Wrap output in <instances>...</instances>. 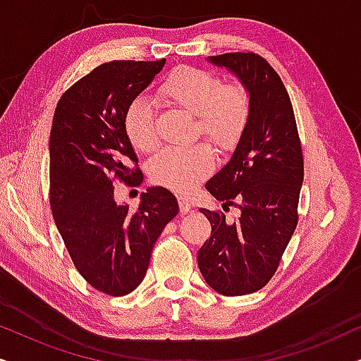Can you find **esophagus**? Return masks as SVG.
<instances>
[{
	"label": "esophagus",
	"instance_id": "obj_1",
	"mask_svg": "<svg viewBox=\"0 0 361 361\" xmlns=\"http://www.w3.org/2000/svg\"><path fill=\"white\" fill-rule=\"evenodd\" d=\"M177 202H179V210H180V214H187V212H190L192 204H190L189 200L185 199V197H179V199H177Z\"/></svg>",
	"mask_w": 361,
	"mask_h": 361
}]
</instances>
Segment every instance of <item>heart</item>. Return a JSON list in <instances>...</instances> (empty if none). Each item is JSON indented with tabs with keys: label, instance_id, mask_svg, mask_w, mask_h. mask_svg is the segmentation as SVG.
I'll list each match as a JSON object with an SVG mask.
<instances>
[{
	"label": "heart",
	"instance_id": "1",
	"mask_svg": "<svg viewBox=\"0 0 361 361\" xmlns=\"http://www.w3.org/2000/svg\"><path fill=\"white\" fill-rule=\"evenodd\" d=\"M159 95L171 106L195 115V136H204L220 151L238 145L251 115L250 93L238 82L221 83V78L204 68L180 66L159 87ZM125 133L140 152L159 147L157 115L146 98H133L123 116ZM215 166L209 145L166 149L149 164V177L156 185L187 194L210 174Z\"/></svg>",
	"mask_w": 361,
	"mask_h": 361
}]
</instances>
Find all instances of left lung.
Segmentation results:
<instances>
[{"label": "left lung", "mask_w": 361, "mask_h": 361, "mask_svg": "<svg viewBox=\"0 0 361 361\" xmlns=\"http://www.w3.org/2000/svg\"><path fill=\"white\" fill-rule=\"evenodd\" d=\"M250 92L251 115L228 164L207 182L216 200L240 210L235 221L224 212L200 209L212 235L199 250L200 273L224 295L264 288L278 271L298 226L304 157L293 103L271 63L255 52L214 56Z\"/></svg>", "instance_id": "1"}]
</instances>
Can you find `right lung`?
<instances>
[{
	"label": "right lung",
	"instance_id": "add662e5",
	"mask_svg": "<svg viewBox=\"0 0 361 361\" xmlns=\"http://www.w3.org/2000/svg\"><path fill=\"white\" fill-rule=\"evenodd\" d=\"M161 61H111L62 93L49 141L51 210L72 263L92 288L121 298L145 279L151 251L179 212L164 187L141 195L137 210L115 202V180L142 182L123 116L164 67Z\"/></svg>",
	"mask_w": 361,
	"mask_h": 361
}]
</instances>
